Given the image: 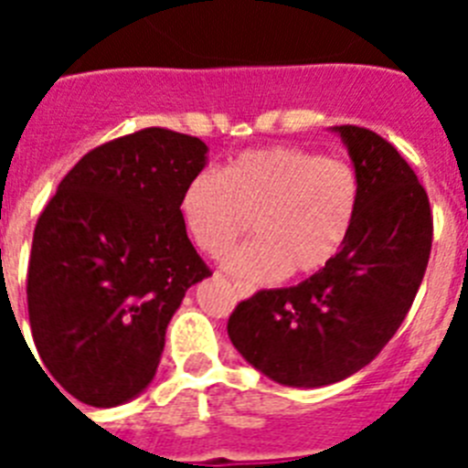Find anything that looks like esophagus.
I'll return each instance as SVG.
<instances>
[{
	"instance_id": "esophagus-1",
	"label": "esophagus",
	"mask_w": 468,
	"mask_h": 468,
	"mask_svg": "<svg viewBox=\"0 0 468 468\" xmlns=\"http://www.w3.org/2000/svg\"><path fill=\"white\" fill-rule=\"evenodd\" d=\"M234 291H237V295L243 297V300H246V297H250L255 292L253 288H250V285H246V283H234Z\"/></svg>"
}]
</instances>
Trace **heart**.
I'll list each match as a JSON object with an SVG mask.
<instances>
[{
  "label": "heart",
  "instance_id": "obj_1",
  "mask_svg": "<svg viewBox=\"0 0 468 468\" xmlns=\"http://www.w3.org/2000/svg\"><path fill=\"white\" fill-rule=\"evenodd\" d=\"M180 220L201 253L220 258L253 220L255 241L227 255L225 270L248 283H276L325 270L345 246L358 210V177L345 161L295 147L243 152L222 173L192 177Z\"/></svg>",
  "mask_w": 468,
  "mask_h": 468
}]
</instances>
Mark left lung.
<instances>
[{
  "instance_id": "8db88e82",
  "label": "left lung",
  "mask_w": 468,
  "mask_h": 468,
  "mask_svg": "<svg viewBox=\"0 0 468 468\" xmlns=\"http://www.w3.org/2000/svg\"><path fill=\"white\" fill-rule=\"evenodd\" d=\"M330 131L358 177L345 246L307 281L243 300L227 324L239 354L283 387H328L373 361L410 312L431 253L429 197L408 161L367 128Z\"/></svg>"
}]
</instances>
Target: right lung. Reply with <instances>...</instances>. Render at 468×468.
<instances>
[{"label":"right lung","instance_id":"add662e5","mask_svg":"<svg viewBox=\"0 0 468 468\" xmlns=\"http://www.w3.org/2000/svg\"><path fill=\"white\" fill-rule=\"evenodd\" d=\"M206 161L198 138L144 128L81 156L39 215L32 337L48 375L81 403L114 408L143 394L185 292L210 276L177 210Z\"/></svg>","mask_w":468,"mask_h":468}]
</instances>
